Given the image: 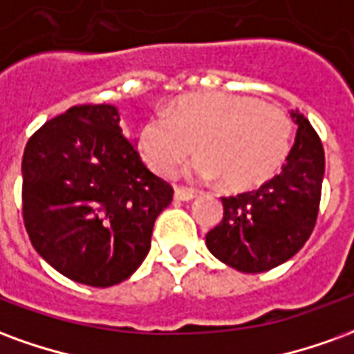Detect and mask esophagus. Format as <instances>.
Returning a JSON list of instances; mask_svg holds the SVG:
<instances>
[{
    "mask_svg": "<svg viewBox=\"0 0 354 354\" xmlns=\"http://www.w3.org/2000/svg\"><path fill=\"white\" fill-rule=\"evenodd\" d=\"M174 199L176 201H193L195 199V193L189 192V189H184V187H176V189H174Z\"/></svg>",
    "mask_w": 354,
    "mask_h": 354,
    "instance_id": "1",
    "label": "esophagus"
}]
</instances>
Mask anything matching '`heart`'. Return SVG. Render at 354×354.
I'll return each mask as SVG.
<instances>
[{
    "mask_svg": "<svg viewBox=\"0 0 354 354\" xmlns=\"http://www.w3.org/2000/svg\"><path fill=\"white\" fill-rule=\"evenodd\" d=\"M292 123L282 109L252 96L207 91L184 94L170 109H155L142 121L138 149L159 176H170L195 151L192 176L222 180L231 192L266 184L281 169ZM196 146L193 147L192 144Z\"/></svg>",
    "mask_w": 354,
    "mask_h": 354,
    "instance_id": "obj_1",
    "label": "heart"
}]
</instances>
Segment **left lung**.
Returning a JSON list of instances; mask_svg holds the SVG:
<instances>
[{
  "label": "left lung",
  "instance_id": "obj_1",
  "mask_svg": "<svg viewBox=\"0 0 354 354\" xmlns=\"http://www.w3.org/2000/svg\"><path fill=\"white\" fill-rule=\"evenodd\" d=\"M296 140L281 172L260 189L222 197L223 220L207 248L241 273H263L288 261L311 237L324 178V149L311 123L290 111Z\"/></svg>",
  "mask_w": 354,
  "mask_h": 354
}]
</instances>
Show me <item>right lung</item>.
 I'll return each instance as SVG.
<instances>
[{
    "label": "right lung",
    "instance_id": "1",
    "mask_svg": "<svg viewBox=\"0 0 354 354\" xmlns=\"http://www.w3.org/2000/svg\"><path fill=\"white\" fill-rule=\"evenodd\" d=\"M111 104L66 109L28 140L22 216L32 245L68 279L96 288L127 281L146 260L172 187L124 138Z\"/></svg>",
    "mask_w": 354,
    "mask_h": 354
}]
</instances>
